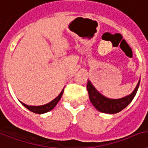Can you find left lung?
I'll return each mask as SVG.
<instances>
[{"instance_id": "left-lung-1", "label": "left lung", "mask_w": 148, "mask_h": 148, "mask_svg": "<svg viewBox=\"0 0 148 148\" xmlns=\"http://www.w3.org/2000/svg\"><path fill=\"white\" fill-rule=\"evenodd\" d=\"M140 82V80L139 81L138 84L132 93L121 99H114L105 97L96 90L89 81H88V83H87V90H88L89 99L92 104L99 111L107 114H116L119 113L124 108H126L132 102L137 92Z\"/></svg>"}]
</instances>
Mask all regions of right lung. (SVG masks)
I'll use <instances>...</instances> for the list:
<instances>
[{
    "mask_svg": "<svg viewBox=\"0 0 148 148\" xmlns=\"http://www.w3.org/2000/svg\"><path fill=\"white\" fill-rule=\"evenodd\" d=\"M63 91H64V88H63L62 92H60V94L59 96L54 99L52 101H51L49 103H47V104L42 105V106H29V105H27L23 103H21L23 105L24 107L26 108H27L28 110H30V111H32L34 113L36 114H44V113H46V112H49L51 110H52L53 108L56 106V104L58 103V102L60 101V99H61V97H62V95L63 93Z\"/></svg>",
    "mask_w": 148,
    "mask_h": 148,
    "instance_id": "add662e5",
    "label": "right lung"
}]
</instances>
